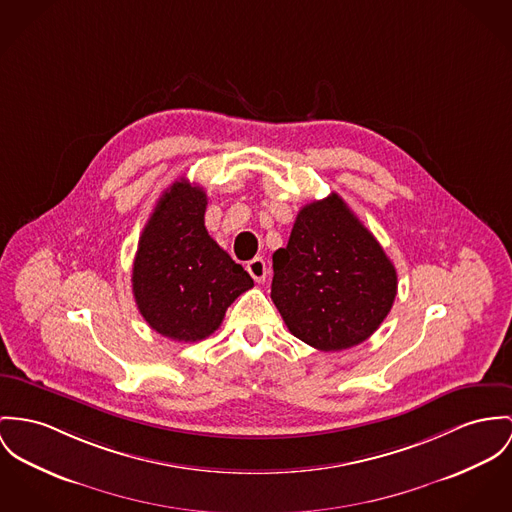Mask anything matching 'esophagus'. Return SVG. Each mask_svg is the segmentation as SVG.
Here are the masks:
<instances>
[{
	"mask_svg": "<svg viewBox=\"0 0 512 512\" xmlns=\"http://www.w3.org/2000/svg\"><path fill=\"white\" fill-rule=\"evenodd\" d=\"M247 273L253 276V280L255 282H263L265 278H267V265H265V261L261 259V257H255V259H251L249 263H247Z\"/></svg>",
	"mask_w": 512,
	"mask_h": 512,
	"instance_id": "34e87169",
	"label": "esophagus"
}]
</instances>
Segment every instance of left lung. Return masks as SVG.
<instances>
[{"instance_id": "1", "label": "left lung", "mask_w": 512, "mask_h": 512, "mask_svg": "<svg viewBox=\"0 0 512 512\" xmlns=\"http://www.w3.org/2000/svg\"><path fill=\"white\" fill-rule=\"evenodd\" d=\"M273 271L271 298L286 327L325 353L366 341L397 294L394 263L335 193L298 212Z\"/></svg>"}]
</instances>
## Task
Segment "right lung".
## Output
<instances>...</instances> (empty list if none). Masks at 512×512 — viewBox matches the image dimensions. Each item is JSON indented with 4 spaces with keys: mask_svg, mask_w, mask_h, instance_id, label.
<instances>
[{
    "mask_svg": "<svg viewBox=\"0 0 512 512\" xmlns=\"http://www.w3.org/2000/svg\"><path fill=\"white\" fill-rule=\"evenodd\" d=\"M208 198L181 179L159 198L134 257L132 292L148 325L173 341L212 335L253 278L204 226Z\"/></svg>",
    "mask_w": 512,
    "mask_h": 512,
    "instance_id": "add662e5",
    "label": "right lung"
}]
</instances>
